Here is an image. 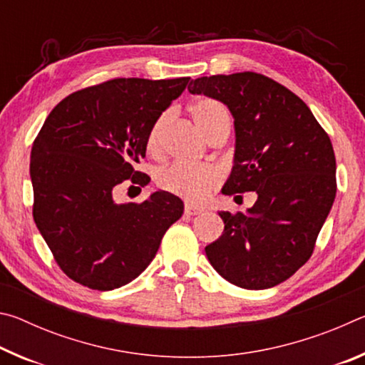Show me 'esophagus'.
<instances>
[{
  "instance_id": "obj_1",
  "label": "esophagus",
  "mask_w": 365,
  "mask_h": 365,
  "mask_svg": "<svg viewBox=\"0 0 365 365\" xmlns=\"http://www.w3.org/2000/svg\"><path fill=\"white\" fill-rule=\"evenodd\" d=\"M205 212V207L193 205V202H185V214L187 215H200Z\"/></svg>"
}]
</instances>
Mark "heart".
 <instances>
[{
  "label": "heart",
  "mask_w": 365,
  "mask_h": 365,
  "mask_svg": "<svg viewBox=\"0 0 365 365\" xmlns=\"http://www.w3.org/2000/svg\"><path fill=\"white\" fill-rule=\"evenodd\" d=\"M190 115L205 137L215 125L228 120V113L219 101L211 98H200L190 106ZM169 115L160 114L146 135L148 153L156 154L160 148V135L168 123ZM222 180V172L212 164H185L174 163L160 168L156 172V185L168 193L187 197V200H202L217 187Z\"/></svg>",
  "instance_id": "b5f03b06"
}]
</instances>
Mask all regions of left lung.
<instances>
[{
  "mask_svg": "<svg viewBox=\"0 0 365 365\" xmlns=\"http://www.w3.org/2000/svg\"><path fill=\"white\" fill-rule=\"evenodd\" d=\"M188 91L219 100L235 119V159L222 193L256 191L248 212L222 211L224 233L206 246L212 267L233 285L265 289L311 257L336 195L329 135L306 103L256 72L191 80Z\"/></svg>",
  "mask_w": 365,
  "mask_h": 365,
  "instance_id": "8db88e82",
  "label": "left lung"
}]
</instances>
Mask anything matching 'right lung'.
I'll list each match as a JSON object with an SVG mask.
<instances>
[{"instance_id":"obj_1","label":"right lung","mask_w":365,"mask_h":365,"mask_svg":"<svg viewBox=\"0 0 365 365\" xmlns=\"http://www.w3.org/2000/svg\"><path fill=\"white\" fill-rule=\"evenodd\" d=\"M188 80L113 78L78 90L36 135L34 220L61 270L80 285L109 292L137 279L182 217V200L168 191L119 205L113 190L150 182L135 169L146 154V135Z\"/></svg>"}]
</instances>
